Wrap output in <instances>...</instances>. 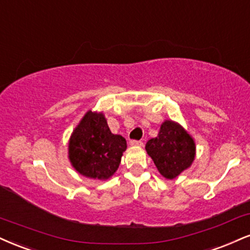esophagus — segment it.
<instances>
[{
	"mask_svg": "<svg viewBox=\"0 0 250 250\" xmlns=\"http://www.w3.org/2000/svg\"><path fill=\"white\" fill-rule=\"evenodd\" d=\"M129 143H130V146H143L142 141H137V140H131Z\"/></svg>",
	"mask_w": 250,
	"mask_h": 250,
	"instance_id": "obj_1",
	"label": "esophagus"
}]
</instances>
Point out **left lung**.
Segmentation results:
<instances>
[{
  "mask_svg": "<svg viewBox=\"0 0 250 250\" xmlns=\"http://www.w3.org/2000/svg\"><path fill=\"white\" fill-rule=\"evenodd\" d=\"M146 150L162 176L173 179L192 164L195 144L178 123L165 121L158 136L146 142Z\"/></svg>",
  "mask_w": 250,
  "mask_h": 250,
  "instance_id": "8db88e82",
  "label": "left lung"
}]
</instances>
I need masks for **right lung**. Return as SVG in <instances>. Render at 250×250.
<instances>
[{
	"label": "right lung",
	"mask_w": 250,
	"mask_h": 250,
	"mask_svg": "<svg viewBox=\"0 0 250 250\" xmlns=\"http://www.w3.org/2000/svg\"><path fill=\"white\" fill-rule=\"evenodd\" d=\"M125 149V138L112 134L104 114L89 110L71 136L68 154L80 174L107 179L117 170Z\"/></svg>",
	"instance_id": "obj_1"
}]
</instances>
